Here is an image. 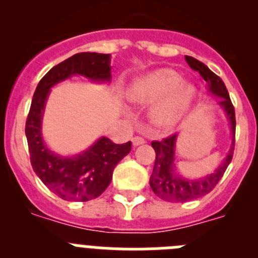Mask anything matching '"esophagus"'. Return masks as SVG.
<instances>
[{
	"instance_id": "1",
	"label": "esophagus",
	"mask_w": 258,
	"mask_h": 258,
	"mask_svg": "<svg viewBox=\"0 0 258 258\" xmlns=\"http://www.w3.org/2000/svg\"><path fill=\"white\" fill-rule=\"evenodd\" d=\"M145 142H146L145 138H142V137H140V136H137V137H134V138H133V145L134 146L143 145Z\"/></svg>"
}]
</instances>
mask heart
I'll list each match as a JSON object with an SVG mask.
<instances>
[{"label":"heart","instance_id":"obj_1","mask_svg":"<svg viewBox=\"0 0 258 258\" xmlns=\"http://www.w3.org/2000/svg\"><path fill=\"white\" fill-rule=\"evenodd\" d=\"M181 81L175 71L161 68L136 80L127 90V98L141 104L159 101L152 109V118L157 124L170 125L178 120L194 98V88Z\"/></svg>","mask_w":258,"mask_h":258}]
</instances>
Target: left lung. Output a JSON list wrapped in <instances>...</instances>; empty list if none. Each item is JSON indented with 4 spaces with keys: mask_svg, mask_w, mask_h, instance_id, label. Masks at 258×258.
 <instances>
[{
    "mask_svg": "<svg viewBox=\"0 0 258 258\" xmlns=\"http://www.w3.org/2000/svg\"><path fill=\"white\" fill-rule=\"evenodd\" d=\"M184 58H186L188 66L194 71L199 72L203 80L208 83L209 92L221 97L218 104L226 111L227 117L230 118V122H231L232 143L226 160L222 165L218 166L216 172L212 173L211 175H207L204 178L198 179V181H188V179L181 178L174 174V163L173 161H174V143L177 140V134H172L166 138H163L161 141H152L151 146L154 147L156 157H155L154 170L150 177V186L160 199L170 203H186L211 192L222 178L223 173L226 172L227 166L232 160L234 150H235V109L231 103L226 86L221 77L212 72L204 63L192 56L186 55Z\"/></svg>",
    "mask_w": 258,
    "mask_h": 258,
    "instance_id": "left-lung-1",
    "label": "left lung"
}]
</instances>
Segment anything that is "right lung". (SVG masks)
<instances>
[{
	"mask_svg": "<svg viewBox=\"0 0 258 258\" xmlns=\"http://www.w3.org/2000/svg\"><path fill=\"white\" fill-rule=\"evenodd\" d=\"M80 74L90 80L111 79L109 54L79 52L52 67L38 83L26 121L32 168L51 192L67 202H89L108 187L115 166L132 150V142L116 145L101 138L84 154L61 157L46 149L41 137V117L52 85Z\"/></svg>",
	"mask_w": 258,
	"mask_h": 258,
	"instance_id": "right-lung-1",
	"label": "right lung"
}]
</instances>
